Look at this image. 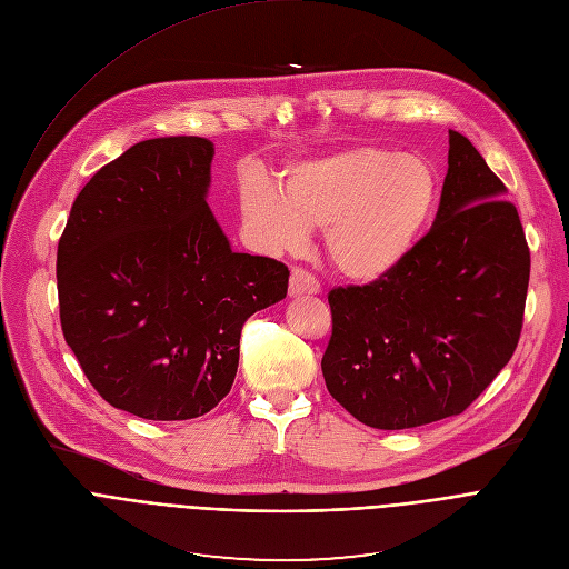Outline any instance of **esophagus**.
Instances as JSON below:
<instances>
[{
    "label": "esophagus",
    "mask_w": 569,
    "mask_h": 569,
    "mask_svg": "<svg viewBox=\"0 0 569 569\" xmlns=\"http://www.w3.org/2000/svg\"><path fill=\"white\" fill-rule=\"evenodd\" d=\"M290 297H301V295H318L320 292V283L313 274L305 272V270H292L290 274V286H288Z\"/></svg>",
    "instance_id": "esophagus-1"
}]
</instances>
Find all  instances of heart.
Here are the masks:
<instances>
[{"label":"heart","instance_id":"b5f03b06","mask_svg":"<svg viewBox=\"0 0 569 569\" xmlns=\"http://www.w3.org/2000/svg\"><path fill=\"white\" fill-rule=\"evenodd\" d=\"M439 197V176L426 158L355 146L290 164L279 187L253 180L242 189L240 214L268 253L297 251L311 229H322L333 268L355 283H377L421 244Z\"/></svg>","mask_w":569,"mask_h":569}]
</instances>
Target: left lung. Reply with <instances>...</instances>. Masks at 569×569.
Wrapping results in <instances>:
<instances>
[{"instance_id":"8db88e82","label":"left lung","mask_w":569,"mask_h":569,"mask_svg":"<svg viewBox=\"0 0 569 569\" xmlns=\"http://www.w3.org/2000/svg\"><path fill=\"white\" fill-rule=\"evenodd\" d=\"M448 146L421 244L391 277L329 292L327 391L377 430L462 413L519 340L531 253L517 208L465 134L448 130Z\"/></svg>"}]
</instances>
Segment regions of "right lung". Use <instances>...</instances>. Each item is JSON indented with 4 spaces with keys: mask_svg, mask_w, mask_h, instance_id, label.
<instances>
[{
    "mask_svg": "<svg viewBox=\"0 0 569 569\" xmlns=\"http://www.w3.org/2000/svg\"><path fill=\"white\" fill-rule=\"evenodd\" d=\"M214 143L146 139L74 199L57 251L66 343L117 409L187 421L231 391L242 325L288 292V268L238 253L210 206Z\"/></svg>",
    "mask_w": 569,
    "mask_h": 569,
    "instance_id": "1",
    "label": "right lung"
}]
</instances>
